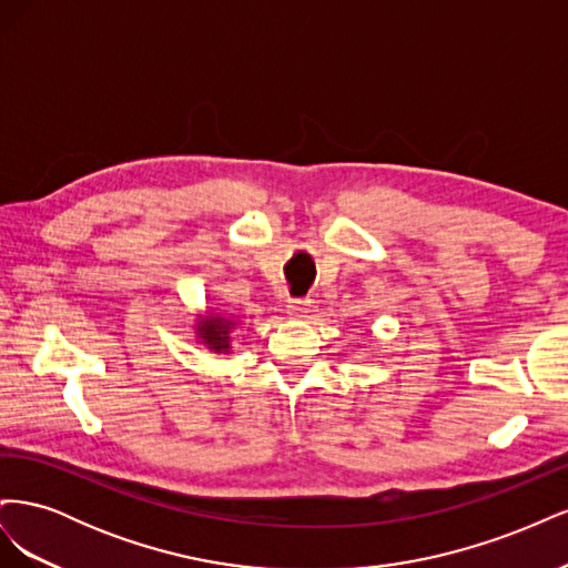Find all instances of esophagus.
<instances>
[{
	"mask_svg": "<svg viewBox=\"0 0 568 568\" xmlns=\"http://www.w3.org/2000/svg\"><path fill=\"white\" fill-rule=\"evenodd\" d=\"M307 311H311V301H303V298L288 301V305H286L288 317H294V320H303L307 315Z\"/></svg>",
	"mask_w": 568,
	"mask_h": 568,
	"instance_id": "esophagus-1",
	"label": "esophagus"
}]
</instances>
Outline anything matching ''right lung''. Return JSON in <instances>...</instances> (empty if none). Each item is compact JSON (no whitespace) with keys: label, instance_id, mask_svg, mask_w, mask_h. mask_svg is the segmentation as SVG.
Here are the masks:
<instances>
[{"label":"right lung","instance_id":"right-lung-1","mask_svg":"<svg viewBox=\"0 0 568 568\" xmlns=\"http://www.w3.org/2000/svg\"><path fill=\"white\" fill-rule=\"evenodd\" d=\"M239 322L220 315V313H205L196 320V341L213 353H230L232 351V332L236 329Z\"/></svg>","mask_w":568,"mask_h":568}]
</instances>
